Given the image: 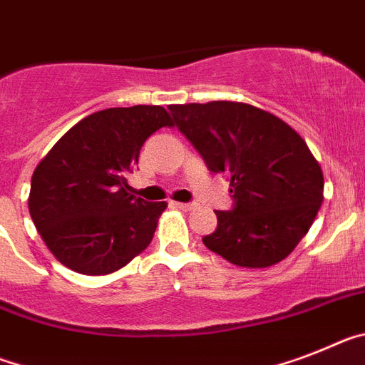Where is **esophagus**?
I'll return each mask as SVG.
<instances>
[{
	"label": "esophagus",
	"mask_w": 365,
	"mask_h": 365,
	"mask_svg": "<svg viewBox=\"0 0 365 365\" xmlns=\"http://www.w3.org/2000/svg\"><path fill=\"white\" fill-rule=\"evenodd\" d=\"M174 207L182 209V211H191L192 207H195V204H183V202H173Z\"/></svg>",
	"instance_id": "34e87169"
}]
</instances>
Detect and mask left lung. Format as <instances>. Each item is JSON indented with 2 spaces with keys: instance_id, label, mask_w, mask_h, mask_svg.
<instances>
[{
  "instance_id": "1",
  "label": "left lung",
  "mask_w": 365,
  "mask_h": 365,
  "mask_svg": "<svg viewBox=\"0 0 365 365\" xmlns=\"http://www.w3.org/2000/svg\"><path fill=\"white\" fill-rule=\"evenodd\" d=\"M174 125L211 173L230 176L231 211L205 235L211 252L242 268L283 261L307 235L323 202V173L290 125L246 103L170 104Z\"/></svg>"
}]
</instances>
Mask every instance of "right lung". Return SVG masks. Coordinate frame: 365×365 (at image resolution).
Here are the masks:
<instances>
[{
  "label": "right lung",
  "mask_w": 365,
  "mask_h": 365,
  "mask_svg": "<svg viewBox=\"0 0 365 365\" xmlns=\"http://www.w3.org/2000/svg\"><path fill=\"white\" fill-rule=\"evenodd\" d=\"M173 126L163 106L108 108L66 132L31 180L29 213L51 253L69 270L106 275L150 244L167 202L130 192L139 150Z\"/></svg>",
  "instance_id": "obj_1"
}]
</instances>
